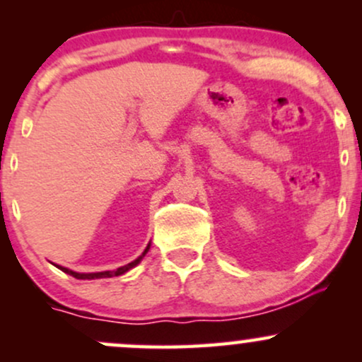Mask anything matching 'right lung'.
<instances>
[{
	"mask_svg": "<svg viewBox=\"0 0 362 362\" xmlns=\"http://www.w3.org/2000/svg\"><path fill=\"white\" fill-rule=\"evenodd\" d=\"M149 247H151V243H148V247L144 248V252L141 253L138 259L132 260V262H129L127 265H122V267L115 269V271H103V272H74V271H71V269L62 267V265H57V264H54V265H56L57 269H61L62 272H66V274H69V276L76 277V279H88V281H91V279H102V277H115V276H122V274H126L127 271H131L132 267H136V265H138L139 262L143 260V257L148 253Z\"/></svg>",
	"mask_w": 362,
	"mask_h": 362,
	"instance_id": "1",
	"label": "right lung"
}]
</instances>
